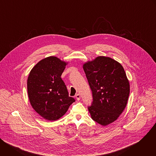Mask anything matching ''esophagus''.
Masks as SVG:
<instances>
[{
	"label": "esophagus",
	"instance_id": "obj_1",
	"mask_svg": "<svg viewBox=\"0 0 156 156\" xmlns=\"http://www.w3.org/2000/svg\"><path fill=\"white\" fill-rule=\"evenodd\" d=\"M75 98H76V99L78 101L80 100V98H81L80 94H77L76 95H75Z\"/></svg>",
	"mask_w": 156,
	"mask_h": 156
}]
</instances>
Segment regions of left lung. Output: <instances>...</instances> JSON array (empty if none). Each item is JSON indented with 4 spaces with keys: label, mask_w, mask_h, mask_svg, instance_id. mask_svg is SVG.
<instances>
[{
    "label": "left lung",
    "mask_w": 156,
    "mask_h": 156,
    "mask_svg": "<svg viewBox=\"0 0 156 156\" xmlns=\"http://www.w3.org/2000/svg\"><path fill=\"white\" fill-rule=\"evenodd\" d=\"M93 101L88 107L93 120L102 126L115 122L123 112L129 94V83L122 65L114 59L97 57L83 64Z\"/></svg>",
    "instance_id": "8db88e82"
}]
</instances>
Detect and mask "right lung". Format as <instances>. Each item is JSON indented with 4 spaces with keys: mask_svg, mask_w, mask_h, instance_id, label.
<instances>
[{
    "mask_svg": "<svg viewBox=\"0 0 156 156\" xmlns=\"http://www.w3.org/2000/svg\"><path fill=\"white\" fill-rule=\"evenodd\" d=\"M68 62L55 56L40 60L31 69L27 80L30 104L44 119L55 121L62 117L75 100L69 96L61 78Z\"/></svg>",
    "mask_w": 156,
    "mask_h": 156,
    "instance_id": "obj_1",
    "label": "right lung"
}]
</instances>
